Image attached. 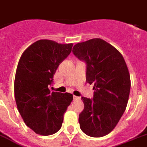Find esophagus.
<instances>
[{
    "instance_id": "1",
    "label": "esophagus",
    "mask_w": 147,
    "mask_h": 147,
    "mask_svg": "<svg viewBox=\"0 0 147 147\" xmlns=\"http://www.w3.org/2000/svg\"><path fill=\"white\" fill-rule=\"evenodd\" d=\"M73 99H74V101L79 100V99H80V97L76 96H73Z\"/></svg>"
}]
</instances>
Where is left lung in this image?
Returning a JSON list of instances; mask_svg holds the SVG:
<instances>
[{"mask_svg": "<svg viewBox=\"0 0 147 147\" xmlns=\"http://www.w3.org/2000/svg\"><path fill=\"white\" fill-rule=\"evenodd\" d=\"M72 52L86 63V81L94 85L92 99L81 97L84 108L79 114L80 128L88 136L103 137L115 128L126 108L129 69L119 51L102 39L78 43Z\"/></svg>", "mask_w": 147, "mask_h": 147, "instance_id": "left-lung-1", "label": "left lung"}]
</instances>
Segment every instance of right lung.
I'll return each mask as SVG.
<instances>
[{
    "label": "right lung",
    "mask_w": 147,
    "mask_h": 147,
    "mask_svg": "<svg viewBox=\"0 0 147 147\" xmlns=\"http://www.w3.org/2000/svg\"><path fill=\"white\" fill-rule=\"evenodd\" d=\"M72 45L40 39L30 45L18 61L14 83L17 108L26 125L40 135L60 130L64 113L73 99L71 93L49 90L57 69Z\"/></svg>",
    "instance_id": "obj_1"
}]
</instances>
